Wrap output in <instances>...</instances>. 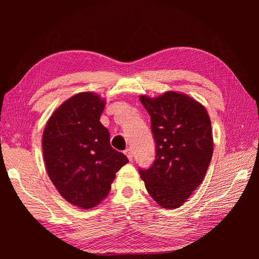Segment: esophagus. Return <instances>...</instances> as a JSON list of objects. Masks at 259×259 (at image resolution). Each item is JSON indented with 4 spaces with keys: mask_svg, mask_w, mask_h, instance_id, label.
<instances>
[{
    "mask_svg": "<svg viewBox=\"0 0 259 259\" xmlns=\"http://www.w3.org/2000/svg\"><path fill=\"white\" fill-rule=\"evenodd\" d=\"M124 153L126 154V156H127V159L130 160V161H133V152H132V149L131 148H127L126 150L124 151Z\"/></svg>",
    "mask_w": 259,
    "mask_h": 259,
    "instance_id": "34e87169",
    "label": "esophagus"
}]
</instances>
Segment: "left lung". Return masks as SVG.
<instances>
[{"mask_svg": "<svg viewBox=\"0 0 259 259\" xmlns=\"http://www.w3.org/2000/svg\"><path fill=\"white\" fill-rule=\"evenodd\" d=\"M151 116L155 160L140 177L164 208L182 206L204 179L213 155V134L206 109L186 94L166 92L139 97Z\"/></svg>", "mask_w": 259, "mask_h": 259, "instance_id": "left-lung-1", "label": "left lung"}]
</instances>
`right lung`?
Masks as SVG:
<instances>
[{"label": "right lung", "instance_id": "obj_1", "mask_svg": "<svg viewBox=\"0 0 259 259\" xmlns=\"http://www.w3.org/2000/svg\"><path fill=\"white\" fill-rule=\"evenodd\" d=\"M105 106L96 94H76L54 111L43 132L49 177L62 198L83 209L107 197L115 173L128 162L99 121Z\"/></svg>", "mask_w": 259, "mask_h": 259}]
</instances>
